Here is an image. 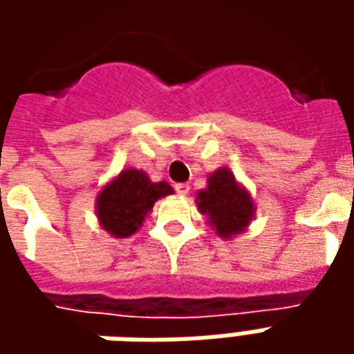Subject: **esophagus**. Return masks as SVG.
<instances>
[{
  "mask_svg": "<svg viewBox=\"0 0 354 354\" xmlns=\"http://www.w3.org/2000/svg\"><path fill=\"white\" fill-rule=\"evenodd\" d=\"M174 189H176L178 195H187V193H189V185H187V184H176V185H174Z\"/></svg>",
  "mask_w": 354,
  "mask_h": 354,
  "instance_id": "obj_1",
  "label": "esophagus"
}]
</instances>
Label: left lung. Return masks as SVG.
Listing matches in <instances>:
<instances>
[{"mask_svg":"<svg viewBox=\"0 0 354 354\" xmlns=\"http://www.w3.org/2000/svg\"><path fill=\"white\" fill-rule=\"evenodd\" d=\"M195 203L212 231L225 241L245 233L256 214L252 195L227 167L208 174L207 187L197 192Z\"/></svg>","mask_w":354,"mask_h":354,"instance_id":"8db88e82","label":"left lung"}]
</instances>
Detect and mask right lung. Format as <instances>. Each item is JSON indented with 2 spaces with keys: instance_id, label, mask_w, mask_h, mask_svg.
<instances>
[{
  "instance_id": "1",
  "label": "right lung",
  "mask_w": 354,
  "mask_h": 354,
  "mask_svg": "<svg viewBox=\"0 0 354 354\" xmlns=\"http://www.w3.org/2000/svg\"><path fill=\"white\" fill-rule=\"evenodd\" d=\"M172 193L169 182H151L144 170L124 169L100 187L96 218L108 235L127 239L144 225L155 203Z\"/></svg>"
}]
</instances>
